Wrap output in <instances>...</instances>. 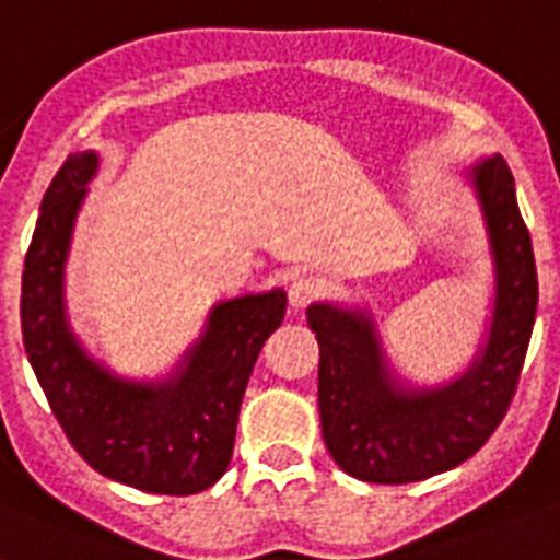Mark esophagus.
<instances>
[{
  "mask_svg": "<svg viewBox=\"0 0 560 560\" xmlns=\"http://www.w3.org/2000/svg\"><path fill=\"white\" fill-rule=\"evenodd\" d=\"M324 290H327V284L318 276H299L290 284V302H293V307H307L310 302H316L318 295H324Z\"/></svg>",
  "mask_w": 560,
  "mask_h": 560,
  "instance_id": "34e87169",
  "label": "esophagus"
}]
</instances>
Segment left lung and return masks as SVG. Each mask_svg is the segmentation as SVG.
Segmentation results:
<instances>
[{
    "instance_id": "obj_1",
    "label": "left lung",
    "mask_w": 560,
    "mask_h": 560,
    "mask_svg": "<svg viewBox=\"0 0 560 560\" xmlns=\"http://www.w3.org/2000/svg\"><path fill=\"white\" fill-rule=\"evenodd\" d=\"M495 265L487 341L464 375L444 387L404 389L384 359L375 324L361 310L313 304L318 338V412L332 462L370 483H412L447 472L487 444L518 387L538 276L515 182L501 156L469 167Z\"/></svg>"
}]
</instances>
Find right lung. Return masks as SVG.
<instances>
[{"label":"right lung","instance_id":"add662e5","mask_svg":"<svg viewBox=\"0 0 560 560\" xmlns=\"http://www.w3.org/2000/svg\"><path fill=\"white\" fill-rule=\"evenodd\" d=\"M93 150L70 153L42 199L22 270V336L56 421L96 472L159 495H192L228 472L253 364L288 310L284 290L210 310L205 332L164 382H130L88 355L65 316V261Z\"/></svg>","mask_w":560,"mask_h":560}]
</instances>
